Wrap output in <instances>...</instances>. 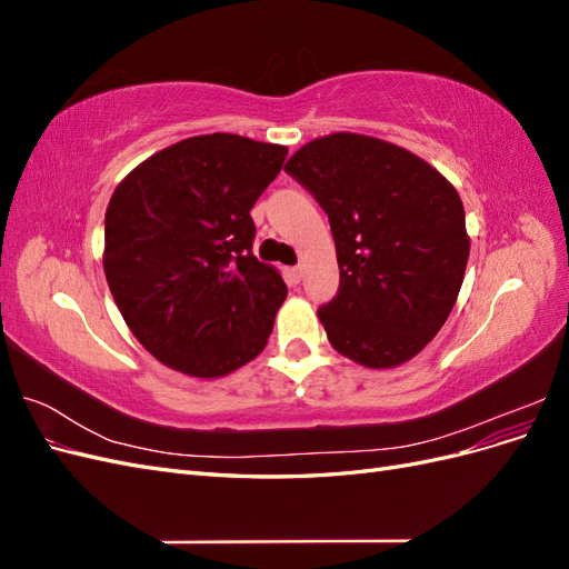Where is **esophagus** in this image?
Here are the masks:
<instances>
[{"label":"esophagus","instance_id":"34e87169","mask_svg":"<svg viewBox=\"0 0 569 569\" xmlns=\"http://www.w3.org/2000/svg\"><path fill=\"white\" fill-rule=\"evenodd\" d=\"M301 278H303V270H301L299 266H295V268H289V270H287V280H289L291 284H299V282H301Z\"/></svg>","mask_w":569,"mask_h":569}]
</instances>
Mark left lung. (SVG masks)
<instances>
[{
    "label": "left lung",
    "instance_id": "left-lung-1",
    "mask_svg": "<svg viewBox=\"0 0 569 569\" xmlns=\"http://www.w3.org/2000/svg\"><path fill=\"white\" fill-rule=\"evenodd\" d=\"M330 218L337 297L318 308L327 339L366 368L420 353L453 311L470 256L456 187L416 153L335 132L284 166Z\"/></svg>",
    "mask_w": 569,
    "mask_h": 569
}]
</instances>
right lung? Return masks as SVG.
I'll use <instances>...</instances> for the list:
<instances>
[{
  "label": "right lung",
  "mask_w": 569,
  "mask_h": 569,
  "mask_svg": "<svg viewBox=\"0 0 569 569\" xmlns=\"http://www.w3.org/2000/svg\"><path fill=\"white\" fill-rule=\"evenodd\" d=\"M287 147L213 132L137 166L104 218V272L132 335L163 366L222 377L266 349L287 297L253 256L256 199Z\"/></svg>",
  "instance_id": "right-lung-1"
}]
</instances>
